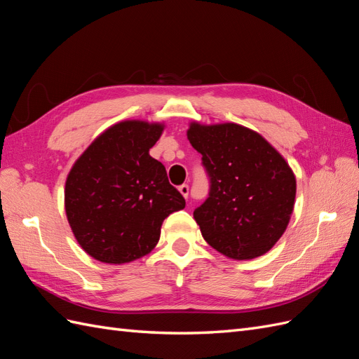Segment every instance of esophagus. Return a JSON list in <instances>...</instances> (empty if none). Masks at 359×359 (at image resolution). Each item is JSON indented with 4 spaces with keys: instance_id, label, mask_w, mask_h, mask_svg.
I'll return each mask as SVG.
<instances>
[{
    "instance_id": "34e87169",
    "label": "esophagus",
    "mask_w": 359,
    "mask_h": 359,
    "mask_svg": "<svg viewBox=\"0 0 359 359\" xmlns=\"http://www.w3.org/2000/svg\"><path fill=\"white\" fill-rule=\"evenodd\" d=\"M179 191H180V194L185 197V198H188V194H189V187L187 185V183H183V185H180L179 187Z\"/></svg>"
}]
</instances>
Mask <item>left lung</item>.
<instances>
[{
  "mask_svg": "<svg viewBox=\"0 0 359 359\" xmlns=\"http://www.w3.org/2000/svg\"><path fill=\"white\" fill-rule=\"evenodd\" d=\"M209 196L194 210L201 235L232 259H253L279 241L290 223L296 177L282 156L250 128L191 124Z\"/></svg>",
  "mask_w": 359,
  "mask_h": 359,
  "instance_id": "1",
  "label": "left lung"
}]
</instances>
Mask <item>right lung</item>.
<instances>
[{
	"mask_svg": "<svg viewBox=\"0 0 359 359\" xmlns=\"http://www.w3.org/2000/svg\"><path fill=\"white\" fill-rule=\"evenodd\" d=\"M163 127L124 121L101 133L68 174L65 209L76 240L107 264L151 252L161 226L185 208L163 165L149 154Z\"/></svg>",
	"mask_w": 359,
	"mask_h": 359,
	"instance_id": "add662e5",
	"label": "right lung"
}]
</instances>
